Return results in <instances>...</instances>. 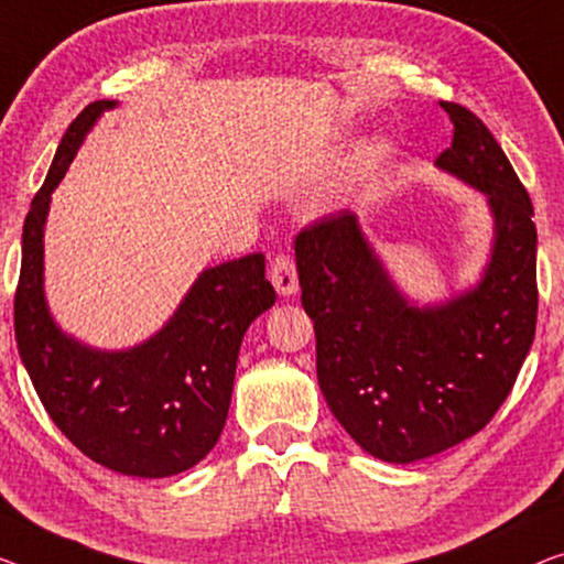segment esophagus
Masks as SVG:
<instances>
[{"mask_svg": "<svg viewBox=\"0 0 564 564\" xmlns=\"http://www.w3.org/2000/svg\"><path fill=\"white\" fill-rule=\"evenodd\" d=\"M268 279L275 285V291L283 293V296H291V293L299 291V273L296 263H293L291 256L279 253L271 260V268H268Z\"/></svg>", "mask_w": 564, "mask_h": 564, "instance_id": "obj_1", "label": "esophagus"}]
</instances>
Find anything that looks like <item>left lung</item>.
Masks as SVG:
<instances>
[{
  "label": "left lung",
  "mask_w": 564,
  "mask_h": 564,
  "mask_svg": "<svg viewBox=\"0 0 564 564\" xmlns=\"http://www.w3.org/2000/svg\"><path fill=\"white\" fill-rule=\"evenodd\" d=\"M441 108L453 141L438 166L486 192L497 223L491 263L474 291L438 308L408 306L349 209L296 235L318 388L344 431L390 464L435 456L489 425L536 329L532 199L486 123L453 100Z\"/></svg>",
  "instance_id": "left-lung-1"
}]
</instances>
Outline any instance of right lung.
Returning <instances> with one entry per match:
<instances>
[{
    "label": "right lung",
    "mask_w": 564,
    "mask_h": 564,
    "mask_svg": "<svg viewBox=\"0 0 564 564\" xmlns=\"http://www.w3.org/2000/svg\"><path fill=\"white\" fill-rule=\"evenodd\" d=\"M113 100H94L63 133L22 230L14 336L30 380L61 433L96 464L164 478L199 464L220 438L242 334L273 306L265 256L207 268L156 336L129 351H96L57 329L42 296V230L50 195L75 149Z\"/></svg>",
    "instance_id": "1"
}]
</instances>
